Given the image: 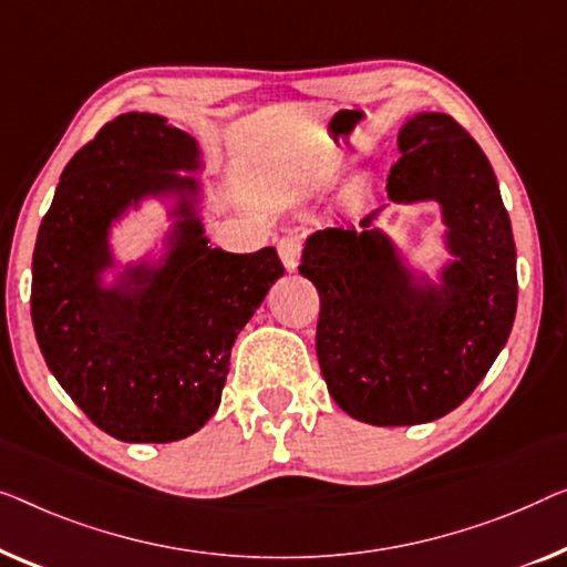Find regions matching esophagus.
<instances>
[{
  "label": "esophagus",
  "instance_id": "esophagus-1",
  "mask_svg": "<svg viewBox=\"0 0 567 567\" xmlns=\"http://www.w3.org/2000/svg\"><path fill=\"white\" fill-rule=\"evenodd\" d=\"M277 251H280V259L287 272H295L300 265V254H302V236L300 234H287L280 238L277 244Z\"/></svg>",
  "mask_w": 567,
  "mask_h": 567
}]
</instances>
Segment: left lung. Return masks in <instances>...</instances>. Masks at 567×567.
<instances>
[{"label": "left lung", "mask_w": 567, "mask_h": 567, "mask_svg": "<svg viewBox=\"0 0 567 567\" xmlns=\"http://www.w3.org/2000/svg\"><path fill=\"white\" fill-rule=\"evenodd\" d=\"M393 203L442 207L450 261L440 282L405 265L380 210L308 236L300 275L321 295L316 352L329 393L372 426L457 409L504 349L516 316V246L493 166L465 127L416 113L398 133Z\"/></svg>", "instance_id": "1"}]
</instances>
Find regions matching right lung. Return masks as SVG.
<instances>
[{
  "label": "right lung",
  "instance_id": "1",
  "mask_svg": "<svg viewBox=\"0 0 567 567\" xmlns=\"http://www.w3.org/2000/svg\"><path fill=\"white\" fill-rule=\"evenodd\" d=\"M179 172H203L193 135L162 115H117L66 164L38 230V347L71 401L121 442H177L210 421L238 331L285 275L272 246L213 249L200 179ZM148 196L173 203L165 254L107 286L109 230Z\"/></svg>",
  "mask_w": 567,
  "mask_h": 567
}]
</instances>
